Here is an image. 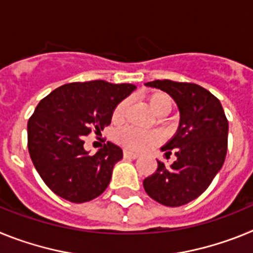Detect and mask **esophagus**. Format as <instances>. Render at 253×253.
Returning <instances> with one entry per match:
<instances>
[{
  "label": "esophagus",
  "instance_id": "1",
  "mask_svg": "<svg viewBox=\"0 0 253 253\" xmlns=\"http://www.w3.org/2000/svg\"><path fill=\"white\" fill-rule=\"evenodd\" d=\"M123 156H124V158H131V160H135V158L139 157V154L128 151V149H124V152H123Z\"/></svg>",
  "mask_w": 253,
  "mask_h": 253
}]
</instances>
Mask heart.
Segmentation results:
<instances>
[{
    "label": "heart",
    "mask_w": 253,
    "mask_h": 253,
    "mask_svg": "<svg viewBox=\"0 0 253 253\" xmlns=\"http://www.w3.org/2000/svg\"><path fill=\"white\" fill-rule=\"evenodd\" d=\"M147 102L156 115L163 116L167 115L172 110L173 101L171 96L165 92H154L147 96ZM128 107V101L123 100L114 107L111 114V120L114 123H122L124 119L125 111ZM114 139L126 149L131 151H143L149 147L157 144L161 140V135L157 131H142L133 128H123L118 130L114 135Z\"/></svg>",
    "instance_id": "1"
}]
</instances>
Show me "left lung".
I'll list each match as a JSON object with an SVG mask.
<instances>
[{"label":"left lung","mask_w":253,"mask_h":253,"mask_svg":"<svg viewBox=\"0 0 253 253\" xmlns=\"http://www.w3.org/2000/svg\"><path fill=\"white\" fill-rule=\"evenodd\" d=\"M169 93L180 110L177 133L162 151L171 166L157 161V169L143 186L153 200L166 207L193 202L208 189L222 169L228 148V120L222 104L204 87L189 82L156 80L147 82Z\"/></svg>","instance_id":"obj_1"}]
</instances>
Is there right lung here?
I'll return each instance as SVG.
<instances>
[{
	"label": "right lung",
	"instance_id": "1",
	"mask_svg": "<svg viewBox=\"0 0 253 253\" xmlns=\"http://www.w3.org/2000/svg\"><path fill=\"white\" fill-rule=\"evenodd\" d=\"M135 86L96 80L72 82L51 91L28 122V148L46 186L60 198L81 204L104 193L123 151L106 142L90 156L84 138L111 123L114 107Z\"/></svg>",
	"mask_w": 253,
	"mask_h": 253
}]
</instances>
